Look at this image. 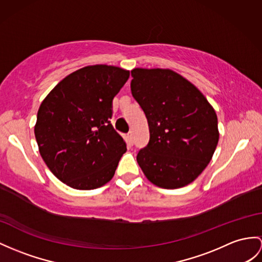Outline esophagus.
I'll return each mask as SVG.
<instances>
[{
    "mask_svg": "<svg viewBox=\"0 0 262 262\" xmlns=\"http://www.w3.org/2000/svg\"><path fill=\"white\" fill-rule=\"evenodd\" d=\"M133 139H135V136H133V132H130L129 135H127V140H129L130 144L133 143Z\"/></svg>",
    "mask_w": 262,
    "mask_h": 262,
    "instance_id": "1",
    "label": "esophagus"
}]
</instances>
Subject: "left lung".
<instances>
[{
  "mask_svg": "<svg viewBox=\"0 0 262 262\" xmlns=\"http://www.w3.org/2000/svg\"><path fill=\"white\" fill-rule=\"evenodd\" d=\"M131 92L149 124L137 161L150 182L178 189L193 182L219 141L218 118L199 89L170 69H133Z\"/></svg>",
  "mask_w": 262,
  "mask_h": 262,
  "instance_id": "left-lung-1",
  "label": "left lung"
}]
</instances>
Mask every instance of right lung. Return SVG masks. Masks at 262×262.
Listing matches in <instances>:
<instances>
[{"mask_svg":"<svg viewBox=\"0 0 262 262\" xmlns=\"http://www.w3.org/2000/svg\"><path fill=\"white\" fill-rule=\"evenodd\" d=\"M130 76L119 67L89 66L53 88L37 111L34 135L51 172L73 189L109 182L126 151L110 123L112 100Z\"/></svg>","mask_w":262,"mask_h":262,"instance_id":"add662e5","label":"right lung"}]
</instances>
